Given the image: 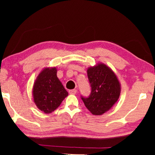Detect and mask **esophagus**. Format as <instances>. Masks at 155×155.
I'll return each mask as SVG.
<instances>
[{"label":"esophagus","mask_w":155,"mask_h":155,"mask_svg":"<svg viewBox=\"0 0 155 155\" xmlns=\"http://www.w3.org/2000/svg\"><path fill=\"white\" fill-rule=\"evenodd\" d=\"M77 90H69L68 92H69L70 94H73V95H74V94H77Z\"/></svg>","instance_id":"34e87169"}]
</instances>
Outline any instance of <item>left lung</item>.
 Here are the masks:
<instances>
[{
	"label": "left lung",
	"instance_id": "left-lung-1",
	"mask_svg": "<svg viewBox=\"0 0 155 155\" xmlns=\"http://www.w3.org/2000/svg\"><path fill=\"white\" fill-rule=\"evenodd\" d=\"M87 73L91 91L88 98L81 97V99L91 114L103 115L117 101L121 85L115 72L103 63L89 67Z\"/></svg>",
	"mask_w": 155,
	"mask_h": 155
}]
</instances>
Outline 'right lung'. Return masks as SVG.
Instances as JSON below:
<instances>
[{
  "mask_svg": "<svg viewBox=\"0 0 155 155\" xmlns=\"http://www.w3.org/2000/svg\"><path fill=\"white\" fill-rule=\"evenodd\" d=\"M56 67L45 68L39 73L32 90L33 102L37 107L46 114L58 108L68 95L57 76Z\"/></svg>",
  "mask_w": 155,
  "mask_h": 155,
  "instance_id": "add662e5",
  "label": "right lung"
}]
</instances>
